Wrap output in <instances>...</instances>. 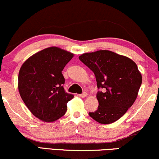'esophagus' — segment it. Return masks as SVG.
<instances>
[{"label": "esophagus", "mask_w": 159, "mask_h": 159, "mask_svg": "<svg viewBox=\"0 0 159 159\" xmlns=\"http://www.w3.org/2000/svg\"><path fill=\"white\" fill-rule=\"evenodd\" d=\"M87 96V93H86V92H84L82 94L80 95V97H81V98H85V97Z\"/></svg>", "instance_id": "obj_1"}]
</instances>
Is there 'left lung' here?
Returning <instances> with one entry per match:
<instances>
[{"label": "left lung", "instance_id": "8db88e82", "mask_svg": "<svg viewBox=\"0 0 159 159\" xmlns=\"http://www.w3.org/2000/svg\"><path fill=\"white\" fill-rule=\"evenodd\" d=\"M79 59L94 72L98 107L89 116L100 124L113 123L122 117L137 98L142 76L130 58L109 50L84 53Z\"/></svg>", "mask_w": 159, "mask_h": 159}]
</instances>
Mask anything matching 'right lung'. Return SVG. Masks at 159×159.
I'll return each mask as SVG.
<instances>
[{"label":"right lung","mask_w":159,"mask_h":159,"mask_svg":"<svg viewBox=\"0 0 159 159\" xmlns=\"http://www.w3.org/2000/svg\"><path fill=\"white\" fill-rule=\"evenodd\" d=\"M74 56L56 47L38 52L22 64L18 74V90L22 100L36 118L53 122L66 113V104L74 95L66 93L61 73Z\"/></svg>","instance_id":"obj_1"}]
</instances>
